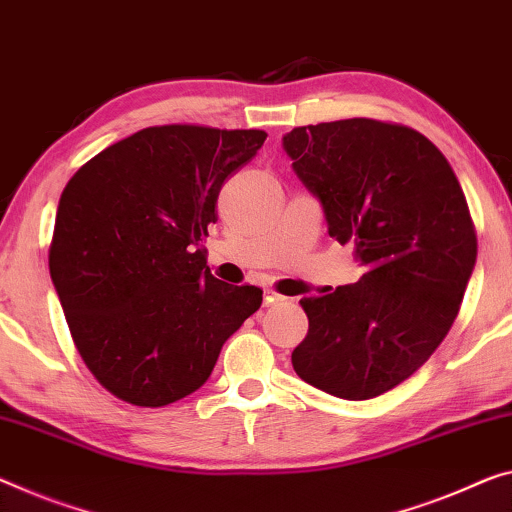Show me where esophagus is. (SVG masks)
Wrapping results in <instances>:
<instances>
[{"label": "esophagus", "instance_id": "1", "mask_svg": "<svg viewBox=\"0 0 512 512\" xmlns=\"http://www.w3.org/2000/svg\"><path fill=\"white\" fill-rule=\"evenodd\" d=\"M283 300H286V297L279 295L277 290H272V288H267V290H265V306L277 304V302H283Z\"/></svg>", "mask_w": 512, "mask_h": 512}]
</instances>
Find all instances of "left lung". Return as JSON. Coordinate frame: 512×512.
<instances>
[{
  "mask_svg": "<svg viewBox=\"0 0 512 512\" xmlns=\"http://www.w3.org/2000/svg\"><path fill=\"white\" fill-rule=\"evenodd\" d=\"M283 148L329 235L364 265L357 283L300 300L309 332L293 368L332 396L375 398L419 371L458 318L478 251L465 192L439 148L400 123L302 125Z\"/></svg>",
  "mask_w": 512,
  "mask_h": 512,
  "instance_id": "obj_1",
  "label": "left lung"
}]
</instances>
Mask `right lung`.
I'll list each match as a JSON object with an SVG mask.
<instances>
[{"mask_svg": "<svg viewBox=\"0 0 512 512\" xmlns=\"http://www.w3.org/2000/svg\"><path fill=\"white\" fill-rule=\"evenodd\" d=\"M265 137L153 125L91 157L64 187L50 277L86 368L125 403L190 396L261 306V288L212 277L203 240L224 180Z\"/></svg>", "mask_w": 512, "mask_h": 512, "instance_id": "1", "label": "right lung"}]
</instances>
